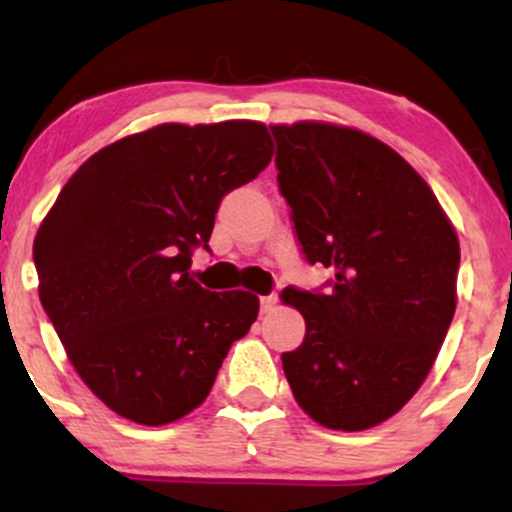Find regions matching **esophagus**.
Instances as JSON below:
<instances>
[{
	"instance_id": "obj_1",
	"label": "esophagus",
	"mask_w": 512,
	"mask_h": 512,
	"mask_svg": "<svg viewBox=\"0 0 512 512\" xmlns=\"http://www.w3.org/2000/svg\"><path fill=\"white\" fill-rule=\"evenodd\" d=\"M276 303H279V296L276 293H269V296H262L260 298V310L262 313H272L276 308Z\"/></svg>"
}]
</instances>
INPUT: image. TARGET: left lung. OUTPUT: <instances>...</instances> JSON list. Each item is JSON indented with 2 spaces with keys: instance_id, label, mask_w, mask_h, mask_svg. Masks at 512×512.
<instances>
[{
  "instance_id": "obj_1",
  "label": "left lung",
  "mask_w": 512,
  "mask_h": 512,
  "mask_svg": "<svg viewBox=\"0 0 512 512\" xmlns=\"http://www.w3.org/2000/svg\"><path fill=\"white\" fill-rule=\"evenodd\" d=\"M276 180L305 260L330 291L284 289L305 339L281 354L301 409L366 431L416 395L455 315L460 243L426 180L370 134L327 122L272 125Z\"/></svg>"
}]
</instances>
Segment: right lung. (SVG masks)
<instances>
[{
    "label": "right lung",
    "mask_w": 512,
    "mask_h": 512,
    "mask_svg": "<svg viewBox=\"0 0 512 512\" xmlns=\"http://www.w3.org/2000/svg\"><path fill=\"white\" fill-rule=\"evenodd\" d=\"M272 154L262 122L151 127L88 158L40 223V303L115 414L144 426L190 414L257 320L260 298L202 289L190 264L209 250L221 199Z\"/></svg>",
    "instance_id": "obj_1"
}]
</instances>
